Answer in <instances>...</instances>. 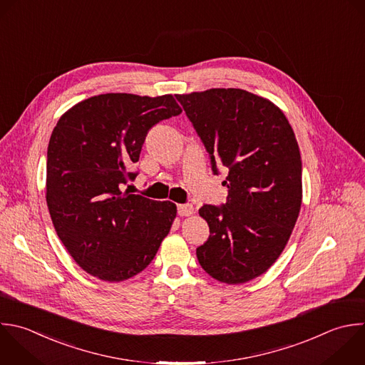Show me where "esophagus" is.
Segmentation results:
<instances>
[{
	"instance_id": "obj_1",
	"label": "esophagus",
	"mask_w": 365,
	"mask_h": 365,
	"mask_svg": "<svg viewBox=\"0 0 365 365\" xmlns=\"http://www.w3.org/2000/svg\"><path fill=\"white\" fill-rule=\"evenodd\" d=\"M177 210H178V215H181V217H187V215L194 214V208H192L191 204H180L177 207Z\"/></svg>"
}]
</instances>
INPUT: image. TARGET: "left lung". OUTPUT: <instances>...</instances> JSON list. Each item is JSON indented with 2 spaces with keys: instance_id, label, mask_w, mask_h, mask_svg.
Here are the masks:
<instances>
[{
  "instance_id": "left-lung-1",
  "label": "left lung",
  "mask_w": 365,
  "mask_h": 365,
  "mask_svg": "<svg viewBox=\"0 0 365 365\" xmlns=\"http://www.w3.org/2000/svg\"><path fill=\"white\" fill-rule=\"evenodd\" d=\"M175 97L212 173L228 168L227 202L200 208L210 237L197 248L198 262L221 282H247L275 262L299 214L302 167L294 131L278 107L245 90Z\"/></svg>"
}]
</instances>
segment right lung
<instances>
[{"label":"right lung","mask_w":365,"mask_h":365,"mask_svg":"<svg viewBox=\"0 0 365 365\" xmlns=\"http://www.w3.org/2000/svg\"><path fill=\"white\" fill-rule=\"evenodd\" d=\"M173 96L101 94L68 110L47 151V205L76 262L104 281H124L155 257L177 215L175 204L123 187L138 173L148 131L181 114Z\"/></svg>","instance_id":"obj_1"}]
</instances>
